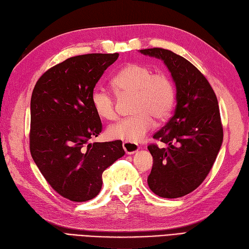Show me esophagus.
<instances>
[{"label":"esophagus","instance_id":"esophagus-1","mask_svg":"<svg viewBox=\"0 0 249 249\" xmlns=\"http://www.w3.org/2000/svg\"><path fill=\"white\" fill-rule=\"evenodd\" d=\"M123 147L125 151V154L128 155H132L136 153L140 149V147L138 144H133V143H128V142H124L123 143Z\"/></svg>","mask_w":249,"mask_h":249}]
</instances>
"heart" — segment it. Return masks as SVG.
<instances>
[{
    "mask_svg": "<svg viewBox=\"0 0 249 249\" xmlns=\"http://www.w3.org/2000/svg\"><path fill=\"white\" fill-rule=\"evenodd\" d=\"M111 86L119 94H134L132 113L135 115L110 124L106 130V135L110 140L139 143L153 129L154 118L164 120L173 108L175 89L172 80L165 74H153L146 65H125L111 79ZM90 101L101 119L115 118V101L107 91L94 89Z\"/></svg>",
    "mask_w": 249,
    "mask_h": 249,
    "instance_id": "heart-1",
    "label": "heart"
}]
</instances>
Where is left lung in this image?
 I'll return each mask as SVG.
<instances>
[{"label":"left lung","mask_w":249,"mask_h":249,"mask_svg":"<svg viewBox=\"0 0 249 249\" xmlns=\"http://www.w3.org/2000/svg\"><path fill=\"white\" fill-rule=\"evenodd\" d=\"M163 61L176 86V107L154 139L165 144L148 146L154 159L147 178L157 196L175 199L190 194L210 173L224 139L214 90L188 60L163 48L140 50Z\"/></svg>","instance_id":"1"}]
</instances>
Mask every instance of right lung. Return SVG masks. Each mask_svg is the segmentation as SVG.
I'll list each match as a JSON object with an SVG mask.
<instances>
[{
  "instance_id": "right-lung-1",
  "label": "right lung",
  "mask_w": 249,
  "mask_h": 249,
  "mask_svg": "<svg viewBox=\"0 0 249 249\" xmlns=\"http://www.w3.org/2000/svg\"><path fill=\"white\" fill-rule=\"evenodd\" d=\"M118 55L88 53L69 58L46 71L33 89L31 156L53 190L73 202L98 196L104 170L124 155L121 141L89 142L102 131L91 93Z\"/></svg>"
}]
</instances>
